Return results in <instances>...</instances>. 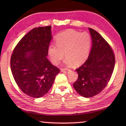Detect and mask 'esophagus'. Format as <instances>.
I'll list each match as a JSON object with an SVG mask.
<instances>
[{
	"instance_id": "obj_1",
	"label": "esophagus",
	"mask_w": 126,
	"mask_h": 126,
	"mask_svg": "<svg viewBox=\"0 0 126 126\" xmlns=\"http://www.w3.org/2000/svg\"><path fill=\"white\" fill-rule=\"evenodd\" d=\"M68 71H69V69H64V68L61 69V72H67Z\"/></svg>"
}]
</instances>
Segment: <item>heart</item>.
<instances>
[{
	"label": "heart",
	"instance_id": "heart-1",
	"mask_svg": "<svg viewBox=\"0 0 126 126\" xmlns=\"http://www.w3.org/2000/svg\"><path fill=\"white\" fill-rule=\"evenodd\" d=\"M56 45H50L48 54L54 64H58L65 54L66 64L75 66L82 64L89 55L92 39L87 33L69 29L56 36ZM65 54H64V52Z\"/></svg>",
	"mask_w": 126,
	"mask_h": 126
}]
</instances>
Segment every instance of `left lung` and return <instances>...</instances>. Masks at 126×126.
I'll list each match as a JSON object with an SVG mask.
<instances>
[{
	"mask_svg": "<svg viewBox=\"0 0 126 126\" xmlns=\"http://www.w3.org/2000/svg\"><path fill=\"white\" fill-rule=\"evenodd\" d=\"M92 48L87 60L76 69L78 74L73 85L84 97H92L100 93L108 84L114 71L115 58L111 47L97 32L88 28Z\"/></svg>",
	"mask_w": 126,
	"mask_h": 126,
	"instance_id": "obj_1",
	"label": "left lung"
}]
</instances>
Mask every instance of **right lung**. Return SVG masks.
Segmentation results:
<instances>
[{"label": "right lung", "mask_w": 126, "mask_h": 126, "mask_svg": "<svg viewBox=\"0 0 126 126\" xmlns=\"http://www.w3.org/2000/svg\"><path fill=\"white\" fill-rule=\"evenodd\" d=\"M51 26L33 29L19 41L11 57L12 75L24 94L39 98L52 87L60 69L48 60Z\"/></svg>", "instance_id": "right-lung-1"}]
</instances>
